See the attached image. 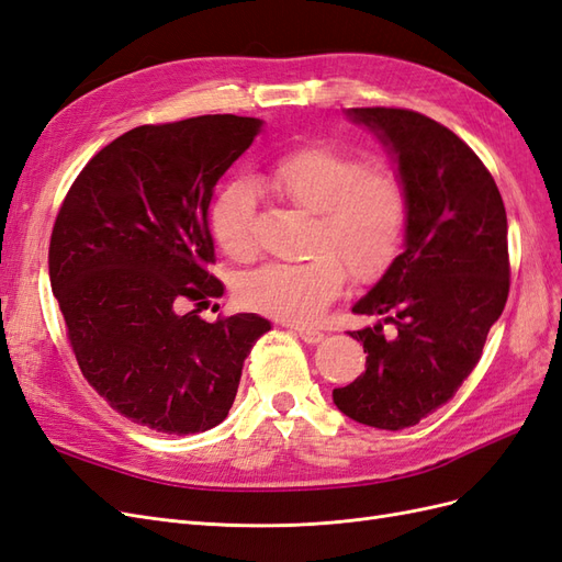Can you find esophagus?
<instances>
[{"label":"esophagus","mask_w":562,"mask_h":562,"mask_svg":"<svg viewBox=\"0 0 562 562\" xmlns=\"http://www.w3.org/2000/svg\"><path fill=\"white\" fill-rule=\"evenodd\" d=\"M295 333L302 342H307V345H318L323 339V333L316 328H295Z\"/></svg>","instance_id":"34e87169"}]
</instances>
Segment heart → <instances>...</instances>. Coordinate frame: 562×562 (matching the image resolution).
<instances>
[{
    "label": "heart",
    "mask_w": 562,
    "mask_h": 562,
    "mask_svg": "<svg viewBox=\"0 0 562 562\" xmlns=\"http://www.w3.org/2000/svg\"><path fill=\"white\" fill-rule=\"evenodd\" d=\"M267 184L291 206L314 215L307 241L314 255L248 274L239 285L248 310L310 323L342 291V267L353 279L366 281L394 260L407 203L398 176L386 166H363L342 151L307 147L271 166ZM211 229L229 258H252L258 239L250 182L234 180L220 190L211 206Z\"/></svg>",
    "instance_id": "1"
}]
</instances>
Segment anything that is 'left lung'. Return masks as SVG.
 I'll use <instances>...</instances> for the list:
<instances>
[{"label": "left lung", "instance_id": "8db88e82", "mask_svg": "<svg viewBox=\"0 0 562 562\" xmlns=\"http://www.w3.org/2000/svg\"><path fill=\"white\" fill-rule=\"evenodd\" d=\"M347 116L386 149L407 211L403 252L351 307L378 318L349 333L366 372L333 401L353 422L398 431L448 403L481 361L508 297L506 211L483 161L434 119L396 108Z\"/></svg>", "mask_w": 562, "mask_h": 562}]
</instances>
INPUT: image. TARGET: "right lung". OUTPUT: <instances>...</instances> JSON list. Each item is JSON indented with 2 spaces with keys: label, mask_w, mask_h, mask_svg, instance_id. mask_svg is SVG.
<instances>
[{
  "label": "right lung",
  "mask_w": 562,
  "mask_h": 562,
  "mask_svg": "<svg viewBox=\"0 0 562 562\" xmlns=\"http://www.w3.org/2000/svg\"><path fill=\"white\" fill-rule=\"evenodd\" d=\"M262 119L206 114L119 135L83 166L56 217L48 277L83 378L119 415L199 434L229 413L271 323L199 316L223 297L209 206ZM187 303L195 310L184 313Z\"/></svg>",
  "instance_id": "right-lung-1"
}]
</instances>
